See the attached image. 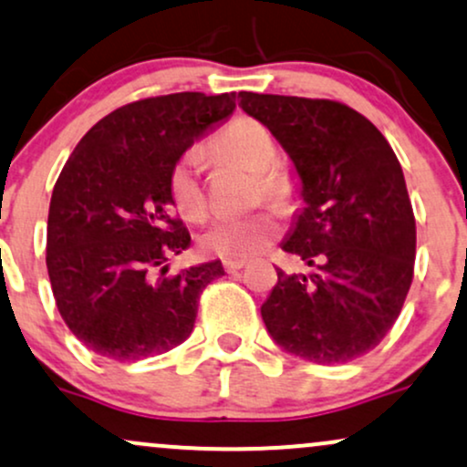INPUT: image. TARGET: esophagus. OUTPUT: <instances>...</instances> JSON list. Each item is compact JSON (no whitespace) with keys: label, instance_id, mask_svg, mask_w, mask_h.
Masks as SVG:
<instances>
[{"label":"esophagus","instance_id":"obj_1","mask_svg":"<svg viewBox=\"0 0 467 467\" xmlns=\"http://www.w3.org/2000/svg\"><path fill=\"white\" fill-rule=\"evenodd\" d=\"M245 258H226V261H223V269H226L228 274H234V272H239V269H244L245 267Z\"/></svg>","mask_w":467,"mask_h":467}]
</instances>
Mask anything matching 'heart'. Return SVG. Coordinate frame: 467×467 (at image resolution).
<instances>
[{
    "instance_id": "heart-1",
    "label": "heart",
    "mask_w": 467,
    "mask_h": 467,
    "mask_svg": "<svg viewBox=\"0 0 467 467\" xmlns=\"http://www.w3.org/2000/svg\"><path fill=\"white\" fill-rule=\"evenodd\" d=\"M206 156L217 165H233L254 173L256 200L285 211L294 200V184L276 167L278 145L263 123L250 117L230 121L206 145ZM170 195L180 217L202 222L209 211L202 184V154L187 151L170 171ZM280 226L272 213H254L250 217L217 219L200 234V250L219 258H248L265 250L278 237Z\"/></svg>"
}]
</instances>
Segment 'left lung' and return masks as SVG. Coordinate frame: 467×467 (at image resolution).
<instances>
[{
    "mask_svg": "<svg viewBox=\"0 0 467 467\" xmlns=\"http://www.w3.org/2000/svg\"><path fill=\"white\" fill-rule=\"evenodd\" d=\"M239 98L287 150L305 198L283 250L308 272L276 267L263 322L291 355L355 361L385 339L413 280L415 215L400 162L372 121L335 99Z\"/></svg>",
    "mask_w": 467,
    "mask_h": 467,
    "instance_id": "obj_1",
    "label": "left lung"
}]
</instances>
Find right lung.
<instances>
[{
  "mask_svg": "<svg viewBox=\"0 0 467 467\" xmlns=\"http://www.w3.org/2000/svg\"><path fill=\"white\" fill-rule=\"evenodd\" d=\"M234 93L156 95L112 110L82 137L54 184L47 263L65 324L95 355L139 361L191 335L219 261L165 276L191 234L171 215L170 171L234 110Z\"/></svg>",
  "mask_w": 467,
  "mask_h": 467,
  "instance_id": "obj_1",
  "label": "right lung"
}]
</instances>
